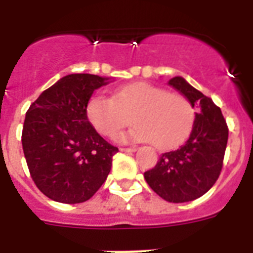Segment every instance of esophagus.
<instances>
[{
  "label": "esophagus",
  "mask_w": 253,
  "mask_h": 253,
  "mask_svg": "<svg viewBox=\"0 0 253 253\" xmlns=\"http://www.w3.org/2000/svg\"><path fill=\"white\" fill-rule=\"evenodd\" d=\"M119 151H122V152H135L136 148L135 147H121Z\"/></svg>",
  "instance_id": "1"
}]
</instances>
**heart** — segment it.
I'll list each match as a JSON object with an SVG mask.
<instances>
[{
    "mask_svg": "<svg viewBox=\"0 0 253 253\" xmlns=\"http://www.w3.org/2000/svg\"><path fill=\"white\" fill-rule=\"evenodd\" d=\"M86 117L93 128L106 138L114 136L131 121L135 126L119 140L151 142L163 151L176 147L188 136L194 122V107L181 93L150 83H132L118 87L111 98L93 95L87 101Z\"/></svg>",
    "mask_w": 253,
    "mask_h": 253,
    "instance_id": "1",
    "label": "heart"
}]
</instances>
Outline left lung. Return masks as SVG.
<instances>
[{"instance_id":"obj_1","label":"left lung","mask_w":253,"mask_h":253,"mask_svg":"<svg viewBox=\"0 0 253 253\" xmlns=\"http://www.w3.org/2000/svg\"><path fill=\"white\" fill-rule=\"evenodd\" d=\"M169 85L200 103L192 132L177 150L166 152L156 166L144 172V178L158 196L168 202L181 204L204 196L215 184L223 167L228 127L223 114L211 98L177 76Z\"/></svg>"}]
</instances>
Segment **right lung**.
<instances>
[{"mask_svg":"<svg viewBox=\"0 0 253 253\" xmlns=\"http://www.w3.org/2000/svg\"><path fill=\"white\" fill-rule=\"evenodd\" d=\"M109 79L73 73L45 89L26 113L22 147L30 174L44 196L81 204L106 181L118 148L93 128L86 105Z\"/></svg>","mask_w":253,"mask_h":253,"instance_id":"right-lung-1","label":"right lung"}]
</instances>
